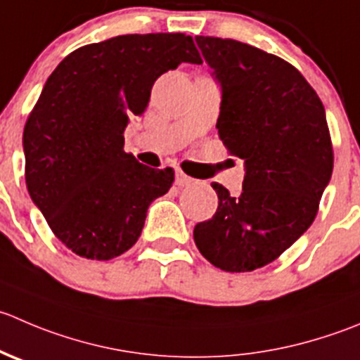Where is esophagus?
Listing matches in <instances>:
<instances>
[{
  "label": "esophagus",
  "mask_w": 360,
  "mask_h": 360,
  "mask_svg": "<svg viewBox=\"0 0 360 360\" xmlns=\"http://www.w3.org/2000/svg\"><path fill=\"white\" fill-rule=\"evenodd\" d=\"M193 183V177L186 176L181 169H176V184L177 186H188V184Z\"/></svg>",
  "instance_id": "esophagus-1"
}]
</instances>
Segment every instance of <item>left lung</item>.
<instances>
[{
	"mask_svg": "<svg viewBox=\"0 0 360 360\" xmlns=\"http://www.w3.org/2000/svg\"><path fill=\"white\" fill-rule=\"evenodd\" d=\"M195 41L223 89L218 135L246 174L237 195L211 183L218 209L193 239L214 267L248 273L276 260L319 212L334 167L326 110L285 59L232 38Z\"/></svg>",
	"mask_w": 360,
	"mask_h": 360,
	"instance_id": "8db88e82",
	"label": "left lung"
}]
</instances>
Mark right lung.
I'll return each mask as SVG.
<instances>
[{
  "instance_id": "add662e5",
  "label": "right lung",
  "mask_w": 360,
  "mask_h": 360,
  "mask_svg": "<svg viewBox=\"0 0 360 360\" xmlns=\"http://www.w3.org/2000/svg\"><path fill=\"white\" fill-rule=\"evenodd\" d=\"M202 58L184 33L121 34L70 52L24 127L26 186L54 236L89 260H110L141 237L148 207L174 183L124 153L162 73Z\"/></svg>"
}]
</instances>
